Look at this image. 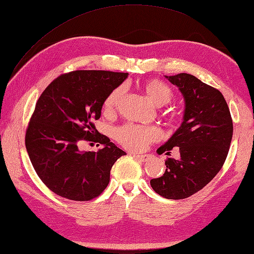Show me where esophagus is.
I'll list each match as a JSON object with an SVG mask.
<instances>
[{"label": "esophagus", "instance_id": "34e87169", "mask_svg": "<svg viewBox=\"0 0 254 254\" xmlns=\"http://www.w3.org/2000/svg\"><path fill=\"white\" fill-rule=\"evenodd\" d=\"M135 158L137 159H139L140 162H142V163H145V162H147L148 160V158H150V156L147 155V154H144V155H133Z\"/></svg>", "mask_w": 254, "mask_h": 254}]
</instances>
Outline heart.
Returning a JSON list of instances; mask_svg holds the SVG:
<instances>
[{
    "mask_svg": "<svg viewBox=\"0 0 254 254\" xmlns=\"http://www.w3.org/2000/svg\"><path fill=\"white\" fill-rule=\"evenodd\" d=\"M143 88L148 98L156 106H165L174 98L172 90L160 82L159 79H148L143 84ZM125 94V86L120 85L110 92L103 102V109L106 112L111 113L120 107L122 99ZM114 139L129 151H143L153 142L160 138V130L154 126H140L135 124H126L114 130Z\"/></svg>",
    "mask_w": 254,
    "mask_h": 254,
    "instance_id": "obj_1",
    "label": "heart"
}]
</instances>
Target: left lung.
I'll return each instance as SVG.
<instances>
[{"mask_svg": "<svg viewBox=\"0 0 254 254\" xmlns=\"http://www.w3.org/2000/svg\"><path fill=\"white\" fill-rule=\"evenodd\" d=\"M166 77L182 92L185 112L181 127L157 153L170 155L179 147L180 158H167L165 174L152 179L151 187L165 198L184 199L205 188L223 167L233 120L220 90L188 73Z\"/></svg>", "mask_w": 254, "mask_h": 254, "instance_id": "1", "label": "left lung"}]
</instances>
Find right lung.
<instances>
[{"mask_svg":"<svg viewBox=\"0 0 254 254\" xmlns=\"http://www.w3.org/2000/svg\"><path fill=\"white\" fill-rule=\"evenodd\" d=\"M128 73L77 70L55 78L42 92L26 131L31 163L46 187L64 198L88 201L106 190L114 163L125 152L99 133L103 102ZM83 140L102 144L80 152Z\"/></svg>","mask_w":254,"mask_h":254,"instance_id":"obj_1","label":"right lung"}]
</instances>
